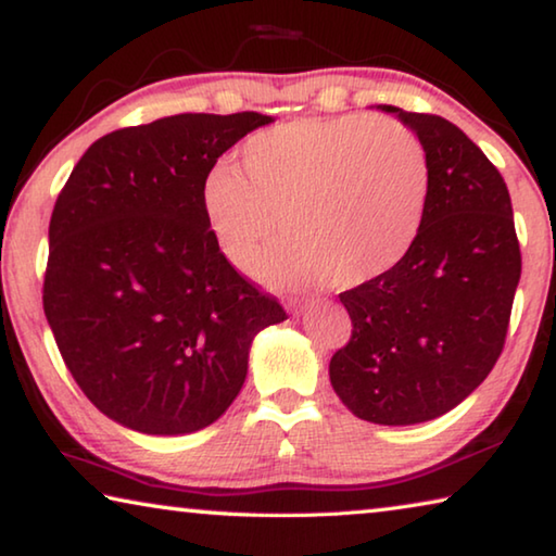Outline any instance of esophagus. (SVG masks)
<instances>
[{"label":"esophagus","mask_w":556,"mask_h":556,"mask_svg":"<svg viewBox=\"0 0 556 556\" xmlns=\"http://www.w3.org/2000/svg\"><path fill=\"white\" fill-rule=\"evenodd\" d=\"M312 304H314L312 299H294V301H291V312H294V314L299 316V314H304L306 308L312 306Z\"/></svg>","instance_id":"34e87169"}]
</instances>
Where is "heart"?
Returning a JSON list of instances; mask_svg holds the SVG:
<instances>
[{
  "mask_svg": "<svg viewBox=\"0 0 556 556\" xmlns=\"http://www.w3.org/2000/svg\"><path fill=\"white\" fill-rule=\"evenodd\" d=\"M242 166L215 164L201 188L205 223L223 257L271 287L353 289L388 275L419 238L431 191L429 154L390 117L291 119L242 144Z\"/></svg>",
  "mask_w": 556,
  "mask_h": 556,
  "instance_id": "b5f03b06",
  "label": "heart"
}]
</instances>
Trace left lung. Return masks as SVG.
Wrapping results in <instances>:
<instances>
[{"mask_svg":"<svg viewBox=\"0 0 556 556\" xmlns=\"http://www.w3.org/2000/svg\"><path fill=\"white\" fill-rule=\"evenodd\" d=\"M378 110L427 147V215L397 267L341 294L353 331L328 375L357 419L407 427L451 412L493 370L522 257L510 193L481 149L439 115Z\"/></svg>","mask_w":556,"mask_h":556,"instance_id":"obj_1","label":"left lung"}]
</instances>
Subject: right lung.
<instances>
[{
	"mask_svg": "<svg viewBox=\"0 0 556 556\" xmlns=\"http://www.w3.org/2000/svg\"><path fill=\"white\" fill-rule=\"evenodd\" d=\"M269 122L184 112L110 131L59 193L43 312L73 380L122 427L213 425L238 397L252 338L287 318L223 257L201 205L218 156Z\"/></svg>",
	"mask_w": 556,
	"mask_h": 556,
	"instance_id": "1",
	"label": "right lung"
}]
</instances>
